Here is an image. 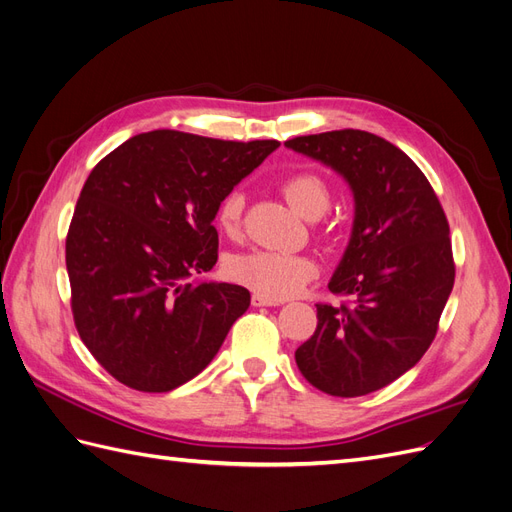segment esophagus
Masks as SVG:
<instances>
[{
	"label": "esophagus",
	"instance_id": "34e87169",
	"mask_svg": "<svg viewBox=\"0 0 512 512\" xmlns=\"http://www.w3.org/2000/svg\"><path fill=\"white\" fill-rule=\"evenodd\" d=\"M252 305L254 307H275V305H282V301H275V299H267L262 297V294H252Z\"/></svg>",
	"mask_w": 512,
	"mask_h": 512
}]
</instances>
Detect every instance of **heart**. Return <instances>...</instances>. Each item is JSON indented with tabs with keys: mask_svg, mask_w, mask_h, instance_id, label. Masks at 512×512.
<instances>
[{
	"mask_svg": "<svg viewBox=\"0 0 512 512\" xmlns=\"http://www.w3.org/2000/svg\"><path fill=\"white\" fill-rule=\"evenodd\" d=\"M282 194L290 207L307 220H316L329 207V188L316 173H294L282 181ZM243 213V194L228 192L218 207V226L232 235L239 230ZM232 280L262 294L267 299H288L316 275V262L301 254L254 250L228 260Z\"/></svg>",
	"mask_w": 512,
	"mask_h": 512,
	"instance_id": "obj_1",
	"label": "heart"
}]
</instances>
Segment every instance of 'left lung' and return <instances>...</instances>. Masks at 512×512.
<instances>
[{
  "label": "left lung",
  "mask_w": 512,
  "mask_h": 512,
  "mask_svg": "<svg viewBox=\"0 0 512 512\" xmlns=\"http://www.w3.org/2000/svg\"><path fill=\"white\" fill-rule=\"evenodd\" d=\"M284 145L335 170L354 198L329 290L356 301L316 305L318 327L294 359L322 393H374L421 361L436 337L455 284L446 215L421 168L376 134L335 130Z\"/></svg>",
  "instance_id": "left-lung-1"
}]
</instances>
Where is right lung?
I'll return each mask as SVG.
<instances>
[{
	"label": "right lung",
	"mask_w": 512,
	"mask_h": 512,
	"mask_svg": "<svg viewBox=\"0 0 512 512\" xmlns=\"http://www.w3.org/2000/svg\"><path fill=\"white\" fill-rule=\"evenodd\" d=\"M277 147L153 130L91 170L66 267L76 329L115 380L168 393L218 354L250 292L194 277L218 262L213 220L222 198Z\"/></svg>",
	"instance_id": "1"
}]
</instances>
